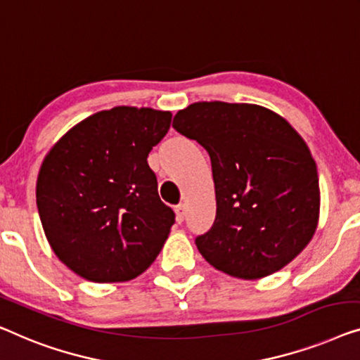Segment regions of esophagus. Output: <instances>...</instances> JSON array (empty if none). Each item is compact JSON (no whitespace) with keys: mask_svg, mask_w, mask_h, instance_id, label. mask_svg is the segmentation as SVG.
I'll list each match as a JSON object with an SVG mask.
<instances>
[{"mask_svg":"<svg viewBox=\"0 0 360 360\" xmlns=\"http://www.w3.org/2000/svg\"><path fill=\"white\" fill-rule=\"evenodd\" d=\"M174 212H176V220L181 221L184 220V217H186V205L184 204H179V205H176L174 207Z\"/></svg>","mask_w":360,"mask_h":360,"instance_id":"esophagus-1","label":"esophagus"}]
</instances>
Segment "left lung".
<instances>
[{
  "mask_svg": "<svg viewBox=\"0 0 360 360\" xmlns=\"http://www.w3.org/2000/svg\"><path fill=\"white\" fill-rule=\"evenodd\" d=\"M173 127L212 161L217 215L195 238L215 269L259 279L305 250L320 217L316 163L295 129L256 104L194 103Z\"/></svg>",
  "mask_w": 360,
  "mask_h": 360,
  "instance_id": "left-lung-1",
  "label": "left lung"
}]
</instances>
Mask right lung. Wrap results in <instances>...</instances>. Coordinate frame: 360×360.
Returning a JSON list of instances; mask_svg holds the SVG:
<instances>
[{
	"label": "right lung",
	"mask_w": 360,
	"mask_h": 360,
	"mask_svg": "<svg viewBox=\"0 0 360 360\" xmlns=\"http://www.w3.org/2000/svg\"><path fill=\"white\" fill-rule=\"evenodd\" d=\"M171 112L119 105L68 130L40 166L35 197L45 236L75 274L130 281L148 269L174 224L148 153Z\"/></svg>",
	"instance_id": "right-lung-1"
}]
</instances>
